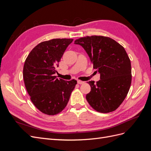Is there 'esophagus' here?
Listing matches in <instances>:
<instances>
[{
    "instance_id": "obj_1",
    "label": "esophagus",
    "mask_w": 151,
    "mask_h": 151,
    "mask_svg": "<svg viewBox=\"0 0 151 151\" xmlns=\"http://www.w3.org/2000/svg\"><path fill=\"white\" fill-rule=\"evenodd\" d=\"M77 83H78L79 84H83L84 83V82L81 81L80 80H78V81H77Z\"/></svg>"
}]
</instances>
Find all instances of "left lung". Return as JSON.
<instances>
[{
    "label": "left lung",
    "mask_w": 151,
    "mask_h": 151,
    "mask_svg": "<svg viewBox=\"0 0 151 151\" xmlns=\"http://www.w3.org/2000/svg\"><path fill=\"white\" fill-rule=\"evenodd\" d=\"M74 43L83 47L100 74L96 83L88 82L91 89L86 94L87 101L98 112L115 111L126 98L132 82L131 63L125 48L103 36L81 38Z\"/></svg>",
    "instance_id": "1"
}]
</instances>
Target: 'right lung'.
<instances>
[{
	"label": "right lung",
	"mask_w": 151,
	"mask_h": 151,
	"mask_svg": "<svg viewBox=\"0 0 151 151\" xmlns=\"http://www.w3.org/2000/svg\"><path fill=\"white\" fill-rule=\"evenodd\" d=\"M73 39L58 38L39 43L31 50L23 67L26 89L32 103L48 115L61 112L67 106L77 84L72 79L57 78L55 68Z\"/></svg>",
	"instance_id": "obj_1"
}]
</instances>
